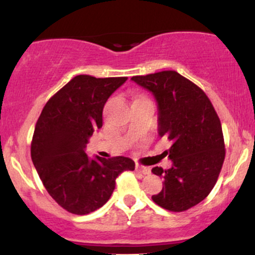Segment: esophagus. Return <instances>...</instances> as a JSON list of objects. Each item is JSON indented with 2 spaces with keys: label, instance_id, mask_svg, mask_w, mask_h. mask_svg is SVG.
Listing matches in <instances>:
<instances>
[{
  "label": "esophagus",
  "instance_id": "1",
  "mask_svg": "<svg viewBox=\"0 0 255 255\" xmlns=\"http://www.w3.org/2000/svg\"><path fill=\"white\" fill-rule=\"evenodd\" d=\"M135 170L137 172H140V174H142V175H150L151 174V169L150 168H147V166L139 165V164H136Z\"/></svg>",
  "mask_w": 255,
  "mask_h": 255
}]
</instances>
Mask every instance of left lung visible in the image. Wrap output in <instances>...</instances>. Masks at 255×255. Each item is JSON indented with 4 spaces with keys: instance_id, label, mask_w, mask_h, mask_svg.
<instances>
[{
    "instance_id": "left-lung-1",
    "label": "left lung",
    "mask_w": 255,
    "mask_h": 255,
    "mask_svg": "<svg viewBox=\"0 0 255 255\" xmlns=\"http://www.w3.org/2000/svg\"><path fill=\"white\" fill-rule=\"evenodd\" d=\"M153 93L158 104V134L172 141L165 151L170 169L154 166L163 189L152 200L182 212L203 201L215 187L225 158L221 120L206 93L175 71L131 78Z\"/></svg>"
}]
</instances>
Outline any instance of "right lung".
Returning a JSON list of instances; mask_svg holds the SVG:
<instances>
[{
	"label": "right lung",
	"instance_id": "add662e5",
	"mask_svg": "<svg viewBox=\"0 0 255 255\" xmlns=\"http://www.w3.org/2000/svg\"><path fill=\"white\" fill-rule=\"evenodd\" d=\"M127 77L77 75L44 105L34 128L31 158L51 198L66 211L87 215L109 200L121 172L134 170L130 158L85 153L89 137L103 126L108 98Z\"/></svg>",
	"mask_w": 255,
	"mask_h": 255
}]
</instances>
